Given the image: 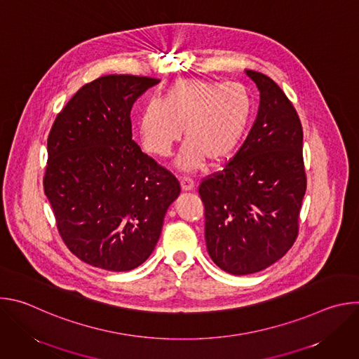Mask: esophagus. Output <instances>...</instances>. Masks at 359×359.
<instances>
[{
	"label": "esophagus",
	"instance_id": "obj_1",
	"mask_svg": "<svg viewBox=\"0 0 359 359\" xmlns=\"http://www.w3.org/2000/svg\"><path fill=\"white\" fill-rule=\"evenodd\" d=\"M180 184H182V190H184V191H189V190L194 189V182H193L191 177H182Z\"/></svg>",
	"mask_w": 359,
	"mask_h": 359
}]
</instances>
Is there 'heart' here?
I'll list each match as a JSON object with an SVG mask.
<instances>
[{
  "mask_svg": "<svg viewBox=\"0 0 359 359\" xmlns=\"http://www.w3.org/2000/svg\"><path fill=\"white\" fill-rule=\"evenodd\" d=\"M251 109V96L243 85L182 79L166 90L163 100H147L136 125L144 150L159 158L170 155L184 128L186 143L177 166L196 170L206 159L217 165L233 155L247 130Z\"/></svg>",
  "mask_w": 359,
  "mask_h": 359,
  "instance_id": "1",
  "label": "heart"
}]
</instances>
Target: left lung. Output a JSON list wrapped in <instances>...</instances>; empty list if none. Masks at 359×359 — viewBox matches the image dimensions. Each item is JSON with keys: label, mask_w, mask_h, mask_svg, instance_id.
<instances>
[{"label": "left lung", "mask_w": 359, "mask_h": 359, "mask_svg": "<svg viewBox=\"0 0 359 359\" xmlns=\"http://www.w3.org/2000/svg\"><path fill=\"white\" fill-rule=\"evenodd\" d=\"M245 74L260 90L257 118L226 168L198 186L209 255L234 276L262 271L291 248L306 189L294 105L267 75Z\"/></svg>", "instance_id": "left-lung-1"}]
</instances>
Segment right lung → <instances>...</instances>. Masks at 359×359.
I'll list each match as a JSON object with an SVG mask.
<instances>
[{"instance_id": "right-lung-1", "label": "right lung", "mask_w": 359, "mask_h": 359, "mask_svg": "<svg viewBox=\"0 0 359 359\" xmlns=\"http://www.w3.org/2000/svg\"><path fill=\"white\" fill-rule=\"evenodd\" d=\"M159 82L100 76L69 99L48 135L45 196L65 245L93 267L129 271L146 262L180 193L176 176L132 139L135 100Z\"/></svg>"}]
</instances>
